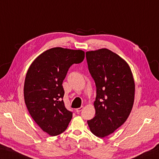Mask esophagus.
<instances>
[{
    "mask_svg": "<svg viewBox=\"0 0 159 159\" xmlns=\"http://www.w3.org/2000/svg\"><path fill=\"white\" fill-rule=\"evenodd\" d=\"M83 110V107H79V108L76 109V111L77 113H79L80 111H81Z\"/></svg>",
    "mask_w": 159,
    "mask_h": 159,
    "instance_id": "obj_1",
    "label": "esophagus"
}]
</instances>
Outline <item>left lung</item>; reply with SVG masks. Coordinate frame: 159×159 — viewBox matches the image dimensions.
Masks as SVG:
<instances>
[{
    "mask_svg": "<svg viewBox=\"0 0 159 159\" xmlns=\"http://www.w3.org/2000/svg\"><path fill=\"white\" fill-rule=\"evenodd\" d=\"M86 58L96 87L95 116L88 124L95 136L104 138L128 118L134 101V80L127 62L110 49L87 52Z\"/></svg>",
    "mask_w": 159,
    "mask_h": 159,
    "instance_id": "1",
    "label": "left lung"
}]
</instances>
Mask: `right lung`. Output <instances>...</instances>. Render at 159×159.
I'll use <instances>...</instances> for the list:
<instances>
[{
    "label": "right lung",
    "instance_id": "add662e5",
    "mask_svg": "<svg viewBox=\"0 0 159 159\" xmlns=\"http://www.w3.org/2000/svg\"><path fill=\"white\" fill-rule=\"evenodd\" d=\"M84 58L80 49L54 48L40 54L27 70L24 84L27 108L37 125L52 136L63 133L72 118L65 107L62 84L71 65Z\"/></svg>",
    "mask_w": 159,
    "mask_h": 159
}]
</instances>
